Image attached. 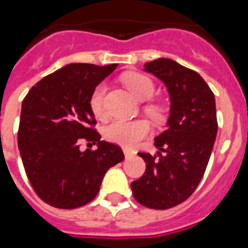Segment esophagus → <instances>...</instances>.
Segmentation results:
<instances>
[{"mask_svg": "<svg viewBox=\"0 0 248 248\" xmlns=\"http://www.w3.org/2000/svg\"><path fill=\"white\" fill-rule=\"evenodd\" d=\"M124 157L126 158H131V157H134L135 155V153L131 151H128V149H124Z\"/></svg>", "mask_w": 248, "mask_h": 248, "instance_id": "34e87169", "label": "esophagus"}]
</instances>
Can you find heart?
Returning a JSON list of instances; mask_svg holds the SVG:
<instances>
[{"label": "heart", "mask_w": 248, "mask_h": 248, "mask_svg": "<svg viewBox=\"0 0 248 248\" xmlns=\"http://www.w3.org/2000/svg\"><path fill=\"white\" fill-rule=\"evenodd\" d=\"M124 83L139 100H148L155 93V85L151 78L140 73L127 75L124 77ZM105 90H107L105 83H100L95 87L90 96V109L93 116L99 120H103L107 114L104 108ZM147 112L155 120H158L162 116V110L157 105H149ZM149 130H151L149 124L143 120L113 121L112 124L105 126L103 130V135L109 143L117 144L124 148H132L149 134Z\"/></svg>", "instance_id": "1"}]
</instances>
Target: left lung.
Listing matches in <instances>:
<instances>
[{
    "mask_svg": "<svg viewBox=\"0 0 248 248\" xmlns=\"http://www.w3.org/2000/svg\"><path fill=\"white\" fill-rule=\"evenodd\" d=\"M144 71L165 83L170 116L167 128L155 138L157 155L138 153L147 169L131 189L140 204L167 210L192 196L206 171L217 134L215 96L197 72L172 59L145 63Z\"/></svg>",
    "mask_w": 248,
    "mask_h": 248,
    "instance_id": "left-lung-1",
    "label": "left lung"
}]
</instances>
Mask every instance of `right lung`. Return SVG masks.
<instances>
[{"label": "right lung", "mask_w": 248, "mask_h": 248, "mask_svg": "<svg viewBox=\"0 0 248 248\" xmlns=\"http://www.w3.org/2000/svg\"><path fill=\"white\" fill-rule=\"evenodd\" d=\"M116 67L68 64L37 82L23 100L17 147L32 188L50 206L71 210L91 202L105 172L124 161L122 149L93 128L90 109L93 91ZM82 139L98 148L82 152Z\"/></svg>", "instance_id": "add662e5"}]
</instances>
